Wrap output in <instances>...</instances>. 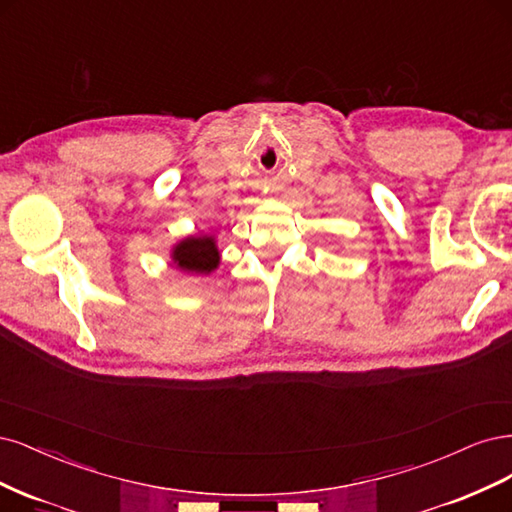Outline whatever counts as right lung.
<instances>
[{"label":"right lung","instance_id":"1","mask_svg":"<svg viewBox=\"0 0 512 512\" xmlns=\"http://www.w3.org/2000/svg\"><path fill=\"white\" fill-rule=\"evenodd\" d=\"M174 261L180 270L208 274L219 266V251L212 238H187L174 249Z\"/></svg>","mask_w":512,"mask_h":512}]
</instances>
